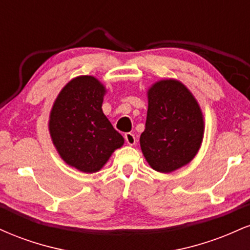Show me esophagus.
<instances>
[{
  "mask_svg": "<svg viewBox=\"0 0 250 250\" xmlns=\"http://www.w3.org/2000/svg\"><path fill=\"white\" fill-rule=\"evenodd\" d=\"M125 142H127L129 146H134L135 142H136V140H135V135L131 134V133L125 134Z\"/></svg>",
  "mask_w": 250,
  "mask_h": 250,
  "instance_id": "1",
  "label": "esophagus"
}]
</instances>
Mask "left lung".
Wrapping results in <instances>:
<instances>
[{"label": "left lung", "instance_id": "1", "mask_svg": "<svg viewBox=\"0 0 250 250\" xmlns=\"http://www.w3.org/2000/svg\"><path fill=\"white\" fill-rule=\"evenodd\" d=\"M148 111L140 146L146 161L159 173L185 167L199 153L205 117L189 89L179 80L163 79L147 90Z\"/></svg>", "mask_w": 250, "mask_h": 250}]
</instances>
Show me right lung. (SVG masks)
Masks as SVG:
<instances>
[{"label": "right lung", "mask_w": 250, "mask_h": 250, "mask_svg": "<svg viewBox=\"0 0 250 250\" xmlns=\"http://www.w3.org/2000/svg\"><path fill=\"white\" fill-rule=\"evenodd\" d=\"M107 89L95 76L74 77L51 107L49 134L60 157L70 167L93 174L101 170L125 139L103 114Z\"/></svg>", "instance_id": "add662e5"}]
</instances>
